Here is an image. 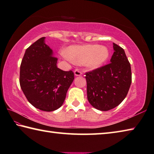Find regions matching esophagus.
I'll list each match as a JSON object with an SVG mask.
<instances>
[{"mask_svg":"<svg viewBox=\"0 0 154 154\" xmlns=\"http://www.w3.org/2000/svg\"><path fill=\"white\" fill-rule=\"evenodd\" d=\"M82 74V73L79 69H75L74 71V75H75V76H80V75H81Z\"/></svg>","mask_w":154,"mask_h":154,"instance_id":"obj_1","label":"esophagus"}]
</instances>
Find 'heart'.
I'll return each instance as SVG.
<instances>
[{"label": "heart", "mask_w": 154, "mask_h": 154, "mask_svg": "<svg viewBox=\"0 0 154 154\" xmlns=\"http://www.w3.org/2000/svg\"><path fill=\"white\" fill-rule=\"evenodd\" d=\"M60 54L67 61L83 64L87 69H95L108 60L109 50L103 45H73L69 47L67 51L61 49Z\"/></svg>", "instance_id": "heart-1"}]
</instances>
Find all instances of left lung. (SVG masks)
Listing matches in <instances>:
<instances>
[{
    "label": "left lung",
    "mask_w": 154,
    "mask_h": 154,
    "mask_svg": "<svg viewBox=\"0 0 154 154\" xmlns=\"http://www.w3.org/2000/svg\"><path fill=\"white\" fill-rule=\"evenodd\" d=\"M113 48L111 63L86 73L88 102L101 111H108L122 103L131 85V64L125 51L115 43Z\"/></svg>",
    "instance_id": "obj_1"
}]
</instances>
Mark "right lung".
<instances>
[{"label":"right lung","mask_w":154,"mask_h":154,"mask_svg":"<svg viewBox=\"0 0 154 154\" xmlns=\"http://www.w3.org/2000/svg\"><path fill=\"white\" fill-rule=\"evenodd\" d=\"M57 63L53 50L42 37L26 50L20 66L21 90L32 106L45 112H53L63 105L74 79L72 70L63 71Z\"/></svg>","instance_id":"add662e5"}]
</instances>
